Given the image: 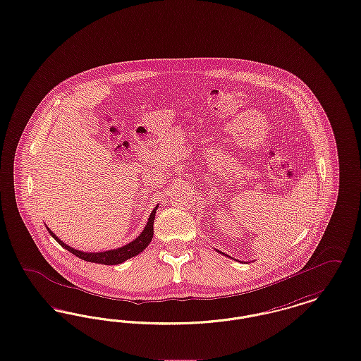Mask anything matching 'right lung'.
<instances>
[{"label": "right lung", "instance_id": "1", "mask_svg": "<svg viewBox=\"0 0 361 361\" xmlns=\"http://www.w3.org/2000/svg\"><path fill=\"white\" fill-rule=\"evenodd\" d=\"M155 211H157V207L153 209V212L150 214L149 222H147L145 230L140 233V235L137 237V240L127 243L126 246L119 247V249L108 250V252H102V253H85V252L75 250V249L70 247L66 243H63L62 240H59V238L52 233L50 228H47V230H49V233L51 234L52 238H55V240H56L61 246H63L66 250H69L70 253H73L74 256H77V257L81 258V259L89 261V262L104 264V265H116V264H121V262L128 259V258L137 256L142 250H145L146 246L152 242L153 234H154L153 224H154Z\"/></svg>", "mask_w": 361, "mask_h": 361}]
</instances>
